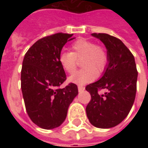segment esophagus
<instances>
[{
	"mask_svg": "<svg viewBox=\"0 0 148 148\" xmlns=\"http://www.w3.org/2000/svg\"><path fill=\"white\" fill-rule=\"evenodd\" d=\"M77 89H78V91H79V92H83L84 90H85V87L82 86H77Z\"/></svg>",
	"mask_w": 148,
	"mask_h": 148,
	"instance_id": "1",
	"label": "esophagus"
}]
</instances>
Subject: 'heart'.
Masks as SVG:
<instances>
[{"label": "heart", "instance_id": "heart-1", "mask_svg": "<svg viewBox=\"0 0 148 148\" xmlns=\"http://www.w3.org/2000/svg\"><path fill=\"white\" fill-rule=\"evenodd\" d=\"M71 52L62 51L59 62L62 67L69 74H73L77 69V59H82V70L69 77L72 83L83 86L93 81L97 72H101L108 62V55L103 47L86 39H79L71 45Z\"/></svg>", "mask_w": 148, "mask_h": 148}]
</instances>
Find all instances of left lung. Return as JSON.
<instances>
[{"label":"left lung","instance_id":"8db88e82","mask_svg":"<svg viewBox=\"0 0 148 148\" xmlns=\"http://www.w3.org/2000/svg\"><path fill=\"white\" fill-rule=\"evenodd\" d=\"M106 46L108 55L102 77L88 85L86 90L91 100L86 106V115L93 126L110 128L126 118L136 93L138 72L133 55L121 39L106 33H93ZM106 90L100 94L98 89Z\"/></svg>","mask_w":148,"mask_h":148}]
</instances>
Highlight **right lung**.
I'll return each mask as SVG.
<instances>
[{
	"label": "right lung",
	"instance_id": "1",
	"mask_svg": "<svg viewBox=\"0 0 148 148\" xmlns=\"http://www.w3.org/2000/svg\"><path fill=\"white\" fill-rule=\"evenodd\" d=\"M73 34L56 33L39 39L24 55L21 70V90L30 119L44 129L59 127L68 108L78 93L74 83L60 89L66 78L58 58Z\"/></svg>",
	"mask_w": 148,
	"mask_h": 148
}]
</instances>
